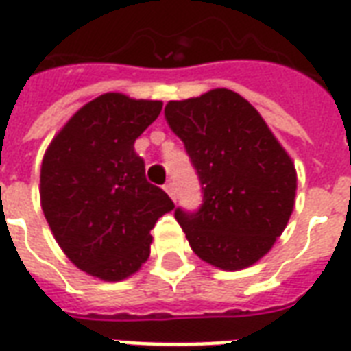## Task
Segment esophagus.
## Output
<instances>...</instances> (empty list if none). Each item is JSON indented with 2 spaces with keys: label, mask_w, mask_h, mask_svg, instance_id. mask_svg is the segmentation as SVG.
I'll return each mask as SVG.
<instances>
[{
  "label": "esophagus",
  "mask_w": 351,
  "mask_h": 351,
  "mask_svg": "<svg viewBox=\"0 0 351 351\" xmlns=\"http://www.w3.org/2000/svg\"><path fill=\"white\" fill-rule=\"evenodd\" d=\"M164 189H165V193L169 195L171 199L176 200V189H175V184H173V182H167V184L164 186Z\"/></svg>",
  "instance_id": "34e87169"
}]
</instances>
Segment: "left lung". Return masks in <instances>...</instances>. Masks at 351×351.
<instances>
[{
    "label": "left lung",
    "mask_w": 351,
    "mask_h": 351,
    "mask_svg": "<svg viewBox=\"0 0 351 351\" xmlns=\"http://www.w3.org/2000/svg\"><path fill=\"white\" fill-rule=\"evenodd\" d=\"M165 119L184 141L204 193L197 213L175 211L189 247L217 269H247L287 226L294 162L252 104L226 88L169 101Z\"/></svg>",
    "instance_id": "obj_1"
}]
</instances>
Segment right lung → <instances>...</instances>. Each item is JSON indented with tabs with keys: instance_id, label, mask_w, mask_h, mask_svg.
Returning a JSON list of instances; mask_svg holds the SVG:
<instances>
[{
	"instance_id": "1",
	"label": "right lung",
	"mask_w": 351,
	"mask_h": 351,
	"mask_svg": "<svg viewBox=\"0 0 351 351\" xmlns=\"http://www.w3.org/2000/svg\"><path fill=\"white\" fill-rule=\"evenodd\" d=\"M162 101L108 92L69 117L42 160L40 204L71 263L103 282H121L151 254V230L175 204L145 178L134 141Z\"/></svg>"
}]
</instances>
